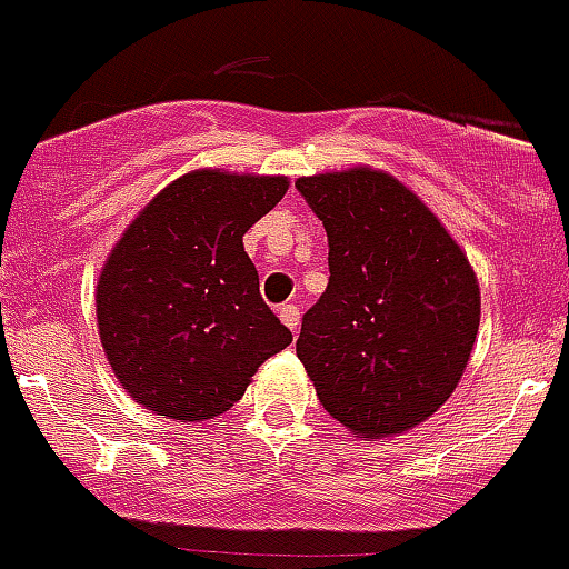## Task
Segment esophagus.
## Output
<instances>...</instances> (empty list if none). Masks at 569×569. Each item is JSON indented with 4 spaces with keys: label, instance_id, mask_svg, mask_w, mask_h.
I'll return each mask as SVG.
<instances>
[{
    "label": "esophagus",
    "instance_id": "34e87169",
    "mask_svg": "<svg viewBox=\"0 0 569 569\" xmlns=\"http://www.w3.org/2000/svg\"><path fill=\"white\" fill-rule=\"evenodd\" d=\"M279 318H282L287 329L298 331V323H301V309H298V303H282V307H279Z\"/></svg>",
    "mask_w": 569,
    "mask_h": 569
}]
</instances>
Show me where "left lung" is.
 I'll list each match as a JSON object with an SVG mask.
<instances>
[{"mask_svg":"<svg viewBox=\"0 0 569 569\" xmlns=\"http://www.w3.org/2000/svg\"><path fill=\"white\" fill-rule=\"evenodd\" d=\"M296 188L329 238V284L296 342L318 401L370 440L415 429L468 368L481 320L473 268L390 173L359 166Z\"/></svg>","mask_w":569,"mask_h":569,"instance_id":"left-lung-1","label":"left lung"}]
</instances>
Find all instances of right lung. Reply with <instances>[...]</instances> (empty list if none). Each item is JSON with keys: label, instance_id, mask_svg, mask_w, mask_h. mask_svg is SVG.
Returning a JSON list of instances; mask_svg holds the SVG:
<instances>
[{"label": "right lung", "instance_id": "right-lung-1", "mask_svg": "<svg viewBox=\"0 0 569 569\" xmlns=\"http://www.w3.org/2000/svg\"><path fill=\"white\" fill-rule=\"evenodd\" d=\"M284 193L287 177L199 168L162 188L110 251L96 284L99 337L146 409L182 423L218 418L292 342L243 249Z\"/></svg>", "mask_w": 569, "mask_h": 569}]
</instances>
